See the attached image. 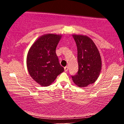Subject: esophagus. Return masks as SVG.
Here are the masks:
<instances>
[{"instance_id": "obj_1", "label": "esophagus", "mask_w": 124, "mask_h": 124, "mask_svg": "<svg viewBox=\"0 0 124 124\" xmlns=\"http://www.w3.org/2000/svg\"><path fill=\"white\" fill-rule=\"evenodd\" d=\"M68 69H69V68H68V66H65V68H64V70H65V72H67V71L68 70Z\"/></svg>"}]
</instances>
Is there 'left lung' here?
I'll return each instance as SVG.
<instances>
[{
  "label": "left lung",
  "instance_id": "left-lung-1",
  "mask_svg": "<svg viewBox=\"0 0 124 124\" xmlns=\"http://www.w3.org/2000/svg\"><path fill=\"white\" fill-rule=\"evenodd\" d=\"M78 49L79 70L72 76L74 83L85 87L94 83L99 78L102 67L99 51L93 41L87 35L73 34Z\"/></svg>",
  "mask_w": 124,
  "mask_h": 124
}]
</instances>
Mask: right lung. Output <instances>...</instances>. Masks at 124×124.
<instances>
[{
  "label": "right lung",
  "instance_id": "right-lung-1",
  "mask_svg": "<svg viewBox=\"0 0 124 124\" xmlns=\"http://www.w3.org/2000/svg\"><path fill=\"white\" fill-rule=\"evenodd\" d=\"M61 34H46L37 38L27 56V68L32 79L41 86H48L64 71L61 66L56 48Z\"/></svg>",
  "mask_w": 124,
  "mask_h": 124
}]
</instances>
